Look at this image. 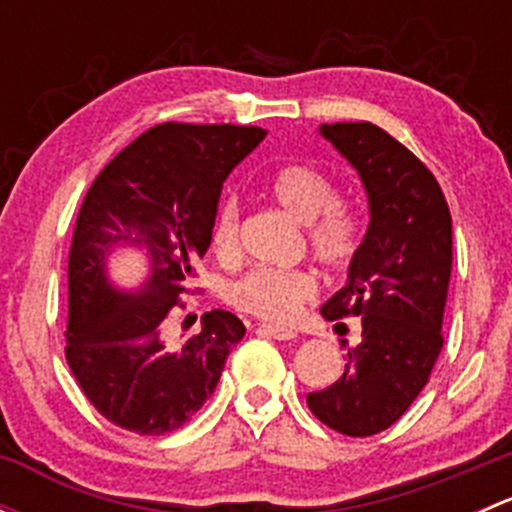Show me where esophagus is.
<instances>
[{"mask_svg": "<svg viewBox=\"0 0 512 512\" xmlns=\"http://www.w3.org/2000/svg\"><path fill=\"white\" fill-rule=\"evenodd\" d=\"M257 329H260L262 334H267V337L277 339V342H289V339L297 337V332H294V329L282 327V324H260Z\"/></svg>", "mask_w": 512, "mask_h": 512, "instance_id": "34e87169", "label": "esophagus"}]
</instances>
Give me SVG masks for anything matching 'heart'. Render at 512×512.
<instances>
[{
  "instance_id": "heart-1",
  "label": "heart",
  "mask_w": 512,
  "mask_h": 512,
  "mask_svg": "<svg viewBox=\"0 0 512 512\" xmlns=\"http://www.w3.org/2000/svg\"><path fill=\"white\" fill-rule=\"evenodd\" d=\"M270 195L294 220L307 225L312 255L327 267H344L354 252V232L339 208V193L327 175L309 165H285L270 178ZM240 208L235 198L220 203L210 242L220 260L237 255ZM314 297V280L304 270L255 267L225 289L235 309L270 322H285Z\"/></svg>"
}]
</instances>
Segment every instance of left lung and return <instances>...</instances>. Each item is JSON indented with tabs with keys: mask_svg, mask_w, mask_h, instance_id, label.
<instances>
[{
	"mask_svg": "<svg viewBox=\"0 0 512 512\" xmlns=\"http://www.w3.org/2000/svg\"><path fill=\"white\" fill-rule=\"evenodd\" d=\"M319 136L359 175L369 225L347 285L322 307L329 322L361 317V344L342 379L307 394V406L344 436H374L414 404L441 354L451 213L431 170L374 123H322Z\"/></svg>",
	"mask_w": 512,
	"mask_h": 512,
	"instance_id": "1",
	"label": "left lung"
}]
</instances>
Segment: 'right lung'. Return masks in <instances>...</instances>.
<instances>
[{
    "label": "right lung",
    "instance_id": "obj_1",
    "mask_svg": "<svg viewBox=\"0 0 512 512\" xmlns=\"http://www.w3.org/2000/svg\"><path fill=\"white\" fill-rule=\"evenodd\" d=\"M257 126L160 123L98 173L81 203L69 252L66 361L101 416L141 436L190 421L213 396L245 324L203 314L195 337L168 319L193 262L210 247L227 175L262 143ZM128 246L147 257L138 288H121L107 260Z\"/></svg>",
    "mask_w": 512,
    "mask_h": 512
}]
</instances>
